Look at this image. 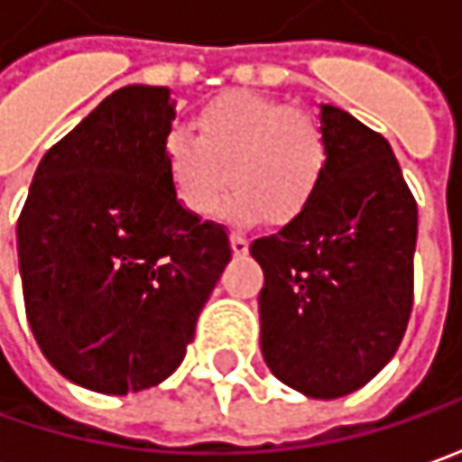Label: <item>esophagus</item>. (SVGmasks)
<instances>
[{
  "mask_svg": "<svg viewBox=\"0 0 462 462\" xmlns=\"http://www.w3.org/2000/svg\"><path fill=\"white\" fill-rule=\"evenodd\" d=\"M230 245H232V253H235V255L240 258V255H245V253H247V245H250V243H247L245 235H240V232H232Z\"/></svg>",
  "mask_w": 462,
  "mask_h": 462,
  "instance_id": "1",
  "label": "esophagus"
}]
</instances>
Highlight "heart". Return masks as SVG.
I'll return each instance as SVG.
<instances>
[{
    "label": "heart",
    "mask_w": 462,
    "mask_h": 462,
    "mask_svg": "<svg viewBox=\"0 0 462 462\" xmlns=\"http://www.w3.org/2000/svg\"><path fill=\"white\" fill-rule=\"evenodd\" d=\"M161 163L173 197L191 215L209 217L237 186L225 217L276 222L299 217L325 179L327 148L317 125L283 99L255 91H225L194 117V135L171 130Z\"/></svg>",
    "instance_id": "heart-1"
}]
</instances>
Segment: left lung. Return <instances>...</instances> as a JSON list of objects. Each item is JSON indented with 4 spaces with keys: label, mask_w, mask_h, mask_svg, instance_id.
Returning <instances> with one entry per match:
<instances>
[{
    "label": "left lung",
    "mask_w": 462,
    "mask_h": 462,
    "mask_svg": "<svg viewBox=\"0 0 462 462\" xmlns=\"http://www.w3.org/2000/svg\"><path fill=\"white\" fill-rule=\"evenodd\" d=\"M325 179L311 204L258 237L261 350L271 374L310 399L365 386L396 353L414 299L417 201L389 140L319 106Z\"/></svg>",
    "instance_id": "8db88e82"
}]
</instances>
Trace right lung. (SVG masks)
<instances>
[{"mask_svg":"<svg viewBox=\"0 0 462 462\" xmlns=\"http://www.w3.org/2000/svg\"><path fill=\"white\" fill-rule=\"evenodd\" d=\"M166 87H122L42 155L17 219L27 319L42 356L99 393L158 386L181 365L230 263L222 225L183 209L161 145Z\"/></svg>","mask_w":462,"mask_h":462,"instance_id":"add662e5","label":"right lung"}]
</instances>
